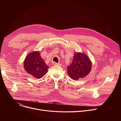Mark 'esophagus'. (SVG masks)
<instances>
[{
  "instance_id": "34e87169",
  "label": "esophagus",
  "mask_w": 121,
  "mask_h": 121,
  "mask_svg": "<svg viewBox=\"0 0 121 121\" xmlns=\"http://www.w3.org/2000/svg\"><path fill=\"white\" fill-rule=\"evenodd\" d=\"M54 65H59V66H61L62 65V64H60V63H54Z\"/></svg>"
}]
</instances>
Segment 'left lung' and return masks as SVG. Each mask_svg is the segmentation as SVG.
Here are the masks:
<instances>
[{
    "label": "left lung",
    "instance_id": "obj_1",
    "mask_svg": "<svg viewBox=\"0 0 121 121\" xmlns=\"http://www.w3.org/2000/svg\"><path fill=\"white\" fill-rule=\"evenodd\" d=\"M67 68L69 77L72 79L78 80L90 73L91 69V63L85 54L78 53L74 55L72 63Z\"/></svg>",
    "mask_w": 121,
    "mask_h": 121
}]
</instances>
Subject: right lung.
<instances>
[{"label": "right lung", "instance_id": "right-lung-1", "mask_svg": "<svg viewBox=\"0 0 121 121\" xmlns=\"http://www.w3.org/2000/svg\"><path fill=\"white\" fill-rule=\"evenodd\" d=\"M24 67L27 73L37 78L43 77L49 68L38 51L33 52L27 56L24 62Z\"/></svg>", "mask_w": 121, "mask_h": 121}]
</instances>
